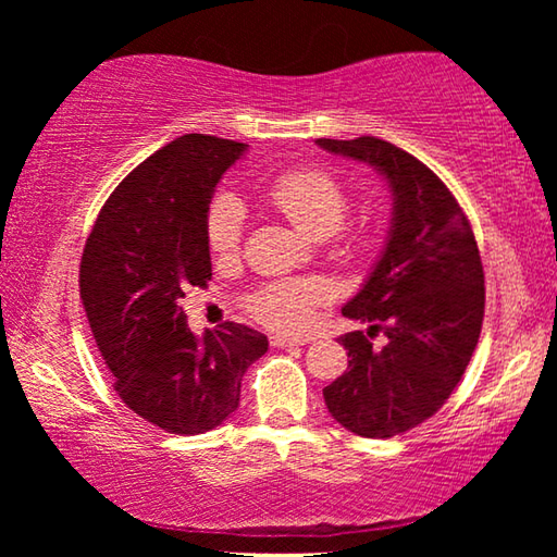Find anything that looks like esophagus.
Segmentation results:
<instances>
[{
	"label": "esophagus",
	"instance_id": "1",
	"mask_svg": "<svg viewBox=\"0 0 557 557\" xmlns=\"http://www.w3.org/2000/svg\"><path fill=\"white\" fill-rule=\"evenodd\" d=\"M305 342H299V338H287V336H280V334H275V336H270V346H275V348H282V346H301Z\"/></svg>",
	"mask_w": 557,
	"mask_h": 557
}]
</instances>
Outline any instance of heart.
Wrapping results in <instances>:
<instances>
[{"label": "heart", "mask_w": 557, "mask_h": 557, "mask_svg": "<svg viewBox=\"0 0 557 557\" xmlns=\"http://www.w3.org/2000/svg\"><path fill=\"white\" fill-rule=\"evenodd\" d=\"M268 201L309 238H326L336 233L348 213L344 186L322 169H287L265 188ZM245 231V209L233 194H219L206 219L209 245L228 256L238 250ZM326 287L319 280H287L260 287L248 299L250 312L277 332H301L312 322L314 307L326 299Z\"/></svg>", "instance_id": "obj_1"}]
</instances>
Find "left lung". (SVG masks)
I'll return each mask as SVG.
<instances>
[{
  "instance_id": "obj_1",
  "label": "left lung",
  "mask_w": 557,
  "mask_h": 557,
  "mask_svg": "<svg viewBox=\"0 0 557 557\" xmlns=\"http://www.w3.org/2000/svg\"><path fill=\"white\" fill-rule=\"evenodd\" d=\"M326 152L373 166L393 196L388 238L344 317L383 332L342 336L348 369L326 385L332 418L371 440L432 418L457 388L484 322V268L465 211L420 159L379 137L317 139Z\"/></svg>"
}]
</instances>
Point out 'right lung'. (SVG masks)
<instances>
[{"label": "right lung", "instance_id": "1", "mask_svg": "<svg viewBox=\"0 0 557 557\" xmlns=\"http://www.w3.org/2000/svg\"><path fill=\"white\" fill-rule=\"evenodd\" d=\"M248 145L184 135L110 194L83 248L81 299L115 391L172 435H201L238 410L268 336L225 322L196 336L178 299L211 280L206 219L215 184Z\"/></svg>", "mask_w": 557, "mask_h": 557}]
</instances>
